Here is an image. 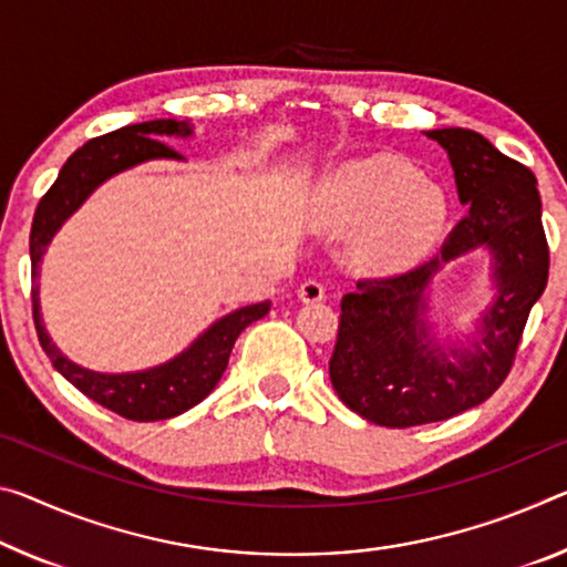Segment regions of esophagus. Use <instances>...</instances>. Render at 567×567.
<instances>
[{"mask_svg": "<svg viewBox=\"0 0 567 567\" xmlns=\"http://www.w3.org/2000/svg\"><path fill=\"white\" fill-rule=\"evenodd\" d=\"M298 295L302 302H320L322 298H326V287H322V282H318V280H305L300 285Z\"/></svg>", "mask_w": 567, "mask_h": 567, "instance_id": "esophagus-1", "label": "esophagus"}]
</instances>
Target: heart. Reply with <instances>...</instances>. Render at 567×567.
I'll list each match as a JSON object with an SVG mask.
<instances>
[{
  "label": "heart",
  "instance_id": "obj_1",
  "mask_svg": "<svg viewBox=\"0 0 567 567\" xmlns=\"http://www.w3.org/2000/svg\"><path fill=\"white\" fill-rule=\"evenodd\" d=\"M328 229L358 235L353 262L373 275H393L416 265L442 237L449 217L444 188L421 178L419 168L393 156L346 164L320 194Z\"/></svg>",
  "mask_w": 567,
  "mask_h": 567
}]
</instances>
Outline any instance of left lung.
<instances>
[{
    "instance_id": "obj_1",
    "label": "left lung",
    "mask_w": 567,
    "mask_h": 567,
    "mask_svg": "<svg viewBox=\"0 0 567 567\" xmlns=\"http://www.w3.org/2000/svg\"><path fill=\"white\" fill-rule=\"evenodd\" d=\"M426 136L449 154L460 202L470 209L449 231L442 255L409 272L358 280L343 295L330 355L340 401L389 429L434 424L487 401L515 363L550 269L533 171L470 128ZM477 246L491 249L498 295L472 341L442 347L430 336L425 290L442 264Z\"/></svg>"
}]
</instances>
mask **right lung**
Instances as JSON below:
<instances>
[{
	"mask_svg": "<svg viewBox=\"0 0 567 567\" xmlns=\"http://www.w3.org/2000/svg\"><path fill=\"white\" fill-rule=\"evenodd\" d=\"M161 136H192V125L186 121L161 118L148 123H133L105 136H97L80 146L60 168L55 184L42 196L32 219L30 257H32V318L38 328L40 346L52 365L65 379L83 391L87 399L101 403L107 411L131 421H161L178 416L196 403L204 401L219 383L229 353L235 348L239 332L251 322L265 318L269 302H257L239 308L219 318L206 328L184 353L171 358L148 371L136 373H97L68 361L52 343L40 316V262L55 231L65 219L83 204L90 194L121 171L143 164L151 158H182L174 148L166 146Z\"/></svg>",
	"mask_w": 567,
	"mask_h": 567,
	"instance_id": "add662e5",
	"label": "right lung"
}]
</instances>
